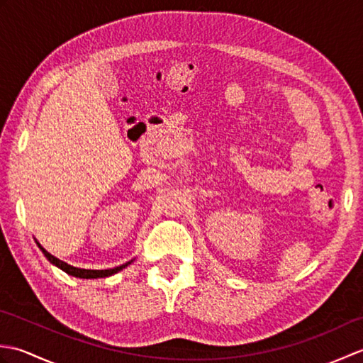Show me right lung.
<instances>
[{"mask_svg": "<svg viewBox=\"0 0 363 363\" xmlns=\"http://www.w3.org/2000/svg\"><path fill=\"white\" fill-rule=\"evenodd\" d=\"M35 243H37L38 248L42 250V252L45 254V257L48 259L52 265H56L57 268L62 269V272H65L67 274L74 276V277H81V279H98V277H109V276H112V274H117L118 272H121L123 268H126L128 265H130V264H133V262H134V259H133V260L126 262V264H123V265H120V267H115V268H109V269H86V268H78V267L68 265L67 262L60 260V259H57V257H54L52 254H50L48 251H46V250L43 248V246H42L40 243H38L37 240H35Z\"/></svg>", "mask_w": 363, "mask_h": 363, "instance_id": "right-lung-1", "label": "right lung"}]
</instances>
